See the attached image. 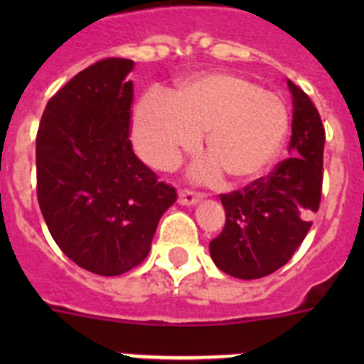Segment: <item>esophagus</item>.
I'll return each instance as SVG.
<instances>
[{"label":"esophagus","instance_id":"34e87169","mask_svg":"<svg viewBox=\"0 0 364 364\" xmlns=\"http://www.w3.org/2000/svg\"><path fill=\"white\" fill-rule=\"evenodd\" d=\"M202 200L200 193H193L189 189H184V191H180L178 195V204L182 205H195Z\"/></svg>","mask_w":364,"mask_h":364}]
</instances>
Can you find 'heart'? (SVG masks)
<instances>
[{
	"mask_svg": "<svg viewBox=\"0 0 364 364\" xmlns=\"http://www.w3.org/2000/svg\"><path fill=\"white\" fill-rule=\"evenodd\" d=\"M288 125V109L277 95L237 74L211 73L180 83L173 98L144 96L133 114V144L149 166L169 171L205 133L211 160L198 169V178H215L222 169L244 182L277 159Z\"/></svg>",
	"mask_w": 364,
	"mask_h": 364,
	"instance_id": "b5f03b06",
	"label": "heart"
}]
</instances>
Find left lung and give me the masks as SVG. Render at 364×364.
Wrapping results in <instances>:
<instances>
[{
  "label": "left lung",
  "mask_w": 364,
  "mask_h": 364,
  "mask_svg": "<svg viewBox=\"0 0 364 364\" xmlns=\"http://www.w3.org/2000/svg\"><path fill=\"white\" fill-rule=\"evenodd\" d=\"M294 102L290 149L264 178L220 195L226 224L210 242L218 269L231 277L260 279L277 272L311 228L323 191L324 127L310 96L288 80Z\"/></svg>",
  "instance_id": "1"
}]
</instances>
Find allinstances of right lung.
<instances>
[{
	"instance_id": "1",
	"label": "right lung",
	"mask_w": 364,
	"mask_h": 364,
	"mask_svg": "<svg viewBox=\"0 0 364 364\" xmlns=\"http://www.w3.org/2000/svg\"><path fill=\"white\" fill-rule=\"evenodd\" d=\"M133 60L105 58L49 100L36 136L38 202L54 242L80 268L122 275L151 250L176 189L133 153Z\"/></svg>"
}]
</instances>
